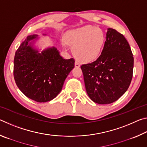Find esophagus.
<instances>
[{
  "mask_svg": "<svg viewBox=\"0 0 147 147\" xmlns=\"http://www.w3.org/2000/svg\"><path fill=\"white\" fill-rule=\"evenodd\" d=\"M74 65H75L76 67H80V64L78 61H75V63H74Z\"/></svg>",
  "mask_w": 147,
  "mask_h": 147,
  "instance_id": "1",
  "label": "esophagus"
}]
</instances>
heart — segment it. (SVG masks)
I'll use <instances>...</instances> for the list:
<instances>
[{
	"label": "heart",
	"instance_id": "obj_1",
	"mask_svg": "<svg viewBox=\"0 0 147 147\" xmlns=\"http://www.w3.org/2000/svg\"><path fill=\"white\" fill-rule=\"evenodd\" d=\"M102 30L87 25L71 30L65 34V42L73 47V53L78 60L91 62L98 58L105 43Z\"/></svg>",
	"mask_w": 147,
	"mask_h": 147
}]
</instances>
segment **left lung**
I'll return each mask as SVG.
<instances>
[{
  "instance_id": "8db88e82",
  "label": "left lung",
  "mask_w": 147,
  "mask_h": 147,
  "mask_svg": "<svg viewBox=\"0 0 147 147\" xmlns=\"http://www.w3.org/2000/svg\"><path fill=\"white\" fill-rule=\"evenodd\" d=\"M133 68L134 57L127 40L116 30L108 28L100 56L81 66L89 98L99 104L118 100L130 86Z\"/></svg>"
}]
</instances>
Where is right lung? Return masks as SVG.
<instances>
[{
  "label": "right lung",
  "mask_w": 147,
  "mask_h": 147,
  "mask_svg": "<svg viewBox=\"0 0 147 147\" xmlns=\"http://www.w3.org/2000/svg\"><path fill=\"white\" fill-rule=\"evenodd\" d=\"M37 37L28 36L17 50L13 76L24 95L38 102H45L61 91L65 80L74 67V59H63L54 47L39 53L29 43Z\"/></svg>",
  "instance_id": "obj_1"
}]
</instances>
